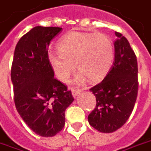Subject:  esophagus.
I'll list each match as a JSON object with an SVG mask.
<instances>
[{
    "instance_id": "obj_1",
    "label": "esophagus",
    "mask_w": 151,
    "mask_h": 151,
    "mask_svg": "<svg viewBox=\"0 0 151 151\" xmlns=\"http://www.w3.org/2000/svg\"><path fill=\"white\" fill-rule=\"evenodd\" d=\"M81 92V90L80 89H72V95L73 97H76L77 96V95L78 93H80Z\"/></svg>"
}]
</instances>
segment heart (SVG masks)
Instances as JSON below:
<instances>
[{
    "label": "heart",
    "instance_id": "heart-1",
    "mask_svg": "<svg viewBox=\"0 0 151 151\" xmlns=\"http://www.w3.org/2000/svg\"><path fill=\"white\" fill-rule=\"evenodd\" d=\"M59 52L48 53V61L55 75L66 83L74 69L80 70L77 83L86 78L91 82L103 78L112 66L114 50L111 39L104 33L71 32L58 42Z\"/></svg>",
    "mask_w": 151,
    "mask_h": 151
}]
</instances>
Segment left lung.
<instances>
[{
    "mask_svg": "<svg viewBox=\"0 0 151 151\" xmlns=\"http://www.w3.org/2000/svg\"><path fill=\"white\" fill-rule=\"evenodd\" d=\"M114 62L103 81L90 91L96 100V108L88 115L91 127L109 133L129 119L137 97V60L125 37L115 32Z\"/></svg>",
    "mask_w": 151,
    "mask_h": 151,
    "instance_id": "8db88e82",
    "label": "left lung"
}]
</instances>
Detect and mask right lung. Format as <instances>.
Here are the masks:
<instances>
[{
  "instance_id": "1",
  "label": "right lung",
  "mask_w": 151,
  "mask_h": 151,
  "mask_svg": "<svg viewBox=\"0 0 151 151\" xmlns=\"http://www.w3.org/2000/svg\"><path fill=\"white\" fill-rule=\"evenodd\" d=\"M61 30L57 27L32 28L17 43L11 66L17 111L32 130L45 137L63 129L65 109L73 101L67 86L54 78L48 61V46Z\"/></svg>"
}]
</instances>
